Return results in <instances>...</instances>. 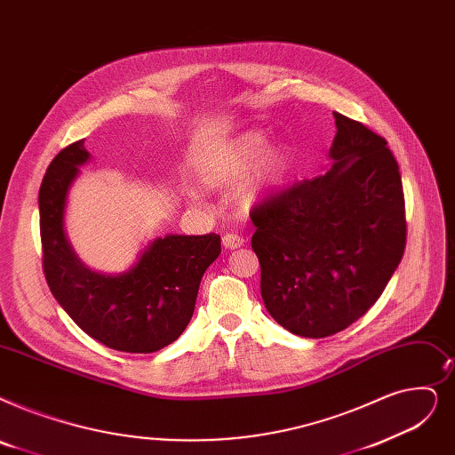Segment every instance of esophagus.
<instances>
[{
	"label": "esophagus",
	"mask_w": 455,
	"mask_h": 455,
	"mask_svg": "<svg viewBox=\"0 0 455 455\" xmlns=\"http://www.w3.org/2000/svg\"><path fill=\"white\" fill-rule=\"evenodd\" d=\"M243 243H245V240H243V235H240V234L227 232V234L223 235V245H225L227 249H238V247H242Z\"/></svg>",
	"instance_id": "obj_1"
}]
</instances>
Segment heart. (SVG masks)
<instances>
[{
  "label": "heart",
  "instance_id": "obj_1",
  "mask_svg": "<svg viewBox=\"0 0 455 455\" xmlns=\"http://www.w3.org/2000/svg\"><path fill=\"white\" fill-rule=\"evenodd\" d=\"M260 132H247L234 140L225 150L210 157L201 167V182L215 188L238 180L248 169L251 171L242 186L245 201H254L279 186L288 171V154L281 147H267Z\"/></svg>",
  "mask_w": 455,
  "mask_h": 455
}]
</instances>
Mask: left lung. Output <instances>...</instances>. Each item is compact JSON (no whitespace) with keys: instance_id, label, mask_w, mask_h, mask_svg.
I'll use <instances>...</instances> for the list:
<instances>
[{"instance_id":"1","label":"left lung","mask_w":455,"mask_h":455,"mask_svg":"<svg viewBox=\"0 0 455 455\" xmlns=\"http://www.w3.org/2000/svg\"><path fill=\"white\" fill-rule=\"evenodd\" d=\"M332 167L254 204L260 291L284 329L323 339L379 299L407 242L405 196L387 140L334 111Z\"/></svg>"}]
</instances>
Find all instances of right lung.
Listing matches in <instances>:
<instances>
[{
	"instance_id": "add662e5",
	"label": "right lung",
	"mask_w": 455,
	"mask_h": 455,
	"mask_svg": "<svg viewBox=\"0 0 455 455\" xmlns=\"http://www.w3.org/2000/svg\"><path fill=\"white\" fill-rule=\"evenodd\" d=\"M89 160L84 140L65 147L38 191L43 269L57 303L91 339L126 353H154L188 327L201 279L221 254V235L157 238L128 273L108 276L76 259L63 228L67 193Z\"/></svg>"
}]
</instances>
